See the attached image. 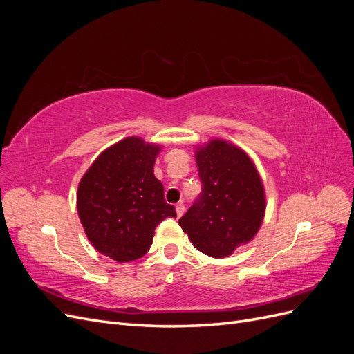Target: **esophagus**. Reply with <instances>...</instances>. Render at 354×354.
Returning <instances> with one entry per match:
<instances>
[{
  "mask_svg": "<svg viewBox=\"0 0 354 354\" xmlns=\"http://www.w3.org/2000/svg\"><path fill=\"white\" fill-rule=\"evenodd\" d=\"M176 211H177V216L181 217L185 214V203L183 202H178L176 205Z\"/></svg>",
  "mask_w": 354,
  "mask_h": 354,
  "instance_id": "obj_1",
  "label": "esophagus"
}]
</instances>
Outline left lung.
<instances>
[{"label":"left lung","instance_id":"obj_1","mask_svg":"<svg viewBox=\"0 0 354 354\" xmlns=\"http://www.w3.org/2000/svg\"><path fill=\"white\" fill-rule=\"evenodd\" d=\"M202 194L178 220L201 252L224 259L254 239L266 212L263 180L241 147L221 138L198 146Z\"/></svg>","mask_w":354,"mask_h":354}]
</instances>
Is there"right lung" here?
<instances>
[{"label": "right lung", "instance_id": "add662e5", "mask_svg": "<svg viewBox=\"0 0 354 354\" xmlns=\"http://www.w3.org/2000/svg\"><path fill=\"white\" fill-rule=\"evenodd\" d=\"M160 149L140 137H125L95 158L78 185L77 209L85 234L118 263L143 257L158 224L177 217L153 174Z\"/></svg>", "mask_w": 354, "mask_h": 354}]
</instances>
